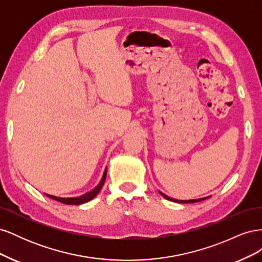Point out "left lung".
<instances>
[{
    "mask_svg": "<svg viewBox=\"0 0 262 262\" xmlns=\"http://www.w3.org/2000/svg\"><path fill=\"white\" fill-rule=\"evenodd\" d=\"M161 194L165 198V199H167L169 201H173V202H178V203H194V202H199V201L205 200V198H202V199H193V200H176V199H172V198H169L168 195H166L162 192H161Z\"/></svg>",
    "mask_w": 262,
    "mask_h": 262,
    "instance_id": "1",
    "label": "left lung"
}]
</instances>
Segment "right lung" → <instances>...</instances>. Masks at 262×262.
I'll list each match as a JSON object with an SVG mask.
<instances>
[{
	"label": "right lung",
	"mask_w": 262,
	"mask_h": 262,
	"mask_svg": "<svg viewBox=\"0 0 262 262\" xmlns=\"http://www.w3.org/2000/svg\"><path fill=\"white\" fill-rule=\"evenodd\" d=\"M106 176H107V169L104 172V176H102V179L100 181V184L96 188H95L94 190H92L91 192L86 193V194H84L82 196H77V198H59V196H54V195H50V194H47V195H48L49 198H51V199H53L55 201H59V202H61L63 204H75V205H77V204L86 203V202L91 201L92 199H94V198L99 193L102 186H104V184H105Z\"/></svg>",
	"instance_id": "right-lung-1"
}]
</instances>
